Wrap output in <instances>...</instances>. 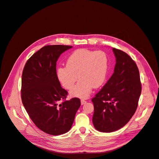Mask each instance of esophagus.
<instances>
[{"label": "esophagus", "instance_id": "1", "mask_svg": "<svg viewBox=\"0 0 159 159\" xmlns=\"http://www.w3.org/2000/svg\"><path fill=\"white\" fill-rule=\"evenodd\" d=\"M86 102H87L85 100H84V99H81V105L85 104Z\"/></svg>", "mask_w": 159, "mask_h": 159}]
</instances>
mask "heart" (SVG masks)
<instances>
[{"label":"heart","instance_id":"1","mask_svg":"<svg viewBox=\"0 0 159 159\" xmlns=\"http://www.w3.org/2000/svg\"><path fill=\"white\" fill-rule=\"evenodd\" d=\"M107 70V58L103 52H93L87 49L75 51L66 60V66H59L57 77L66 89L74 87L78 78V84L71 91L73 97L87 98L93 87L98 88L104 84Z\"/></svg>","mask_w":159,"mask_h":159}]
</instances>
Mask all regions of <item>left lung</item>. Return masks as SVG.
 <instances>
[{"mask_svg":"<svg viewBox=\"0 0 159 159\" xmlns=\"http://www.w3.org/2000/svg\"><path fill=\"white\" fill-rule=\"evenodd\" d=\"M116 58L114 72L92 98L93 123L100 132H111L122 128L134 115L142 92L138 68L123 51L113 48Z\"/></svg>","mask_w":159,"mask_h":159,"instance_id":"1","label":"left lung"}]
</instances>
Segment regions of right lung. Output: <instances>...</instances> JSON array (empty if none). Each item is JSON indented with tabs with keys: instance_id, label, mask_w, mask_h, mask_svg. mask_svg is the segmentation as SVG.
Instances as JSON below:
<instances>
[{
	"instance_id": "obj_1",
	"label": "right lung",
	"mask_w": 159,
	"mask_h": 159,
	"mask_svg": "<svg viewBox=\"0 0 159 159\" xmlns=\"http://www.w3.org/2000/svg\"><path fill=\"white\" fill-rule=\"evenodd\" d=\"M72 47L43 46L27 60L22 73L23 104L37 127L50 135L70 130L81 105L78 98L66 100L68 92L61 86L56 71L59 56Z\"/></svg>"
}]
</instances>
